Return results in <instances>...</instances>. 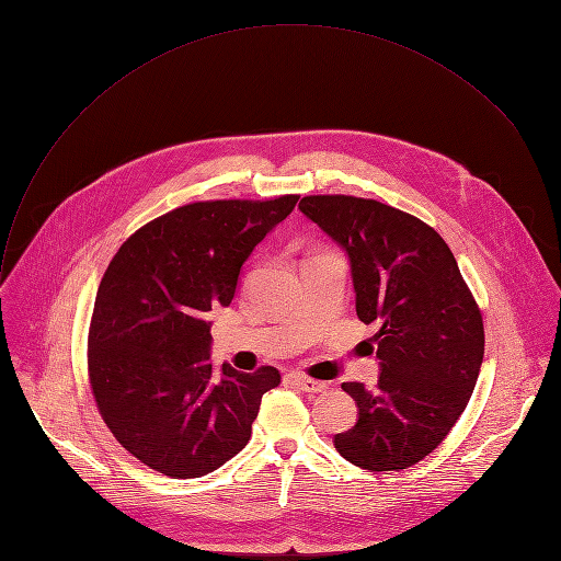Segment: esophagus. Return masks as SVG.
I'll return each mask as SVG.
<instances>
[{
  "label": "esophagus",
  "mask_w": 561,
  "mask_h": 561,
  "mask_svg": "<svg viewBox=\"0 0 561 561\" xmlns=\"http://www.w3.org/2000/svg\"><path fill=\"white\" fill-rule=\"evenodd\" d=\"M288 381H293L297 388H301V390H306V392H324V390H327V383H324V381L310 379V377H306V375H301V373H290V375H288Z\"/></svg>",
  "instance_id": "esophagus-1"
}]
</instances>
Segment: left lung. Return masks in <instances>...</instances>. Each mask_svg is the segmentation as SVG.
Segmentation results:
<instances>
[{
	"label": "left lung",
	"mask_w": 561,
	"mask_h": 561,
	"mask_svg": "<svg viewBox=\"0 0 561 561\" xmlns=\"http://www.w3.org/2000/svg\"><path fill=\"white\" fill-rule=\"evenodd\" d=\"M299 210L351 262L355 308L375 333V388L346 381L359 420L335 435L364 470H402L450 433L484 359V324L459 266L435 228L375 199L310 195Z\"/></svg>",
	"instance_id": "left-lung-1"
}]
</instances>
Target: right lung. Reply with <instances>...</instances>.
<instances>
[{
	"mask_svg": "<svg viewBox=\"0 0 561 561\" xmlns=\"http://www.w3.org/2000/svg\"><path fill=\"white\" fill-rule=\"evenodd\" d=\"M299 195L180 206L141 226L108 264L89 331L100 415L141 463L202 477L251 439L262 394L279 370L210 364L206 312L228 306L244 262Z\"/></svg>",
	"mask_w": 561,
	"mask_h": 561,
	"instance_id": "obj_1",
	"label": "right lung"
}]
</instances>
